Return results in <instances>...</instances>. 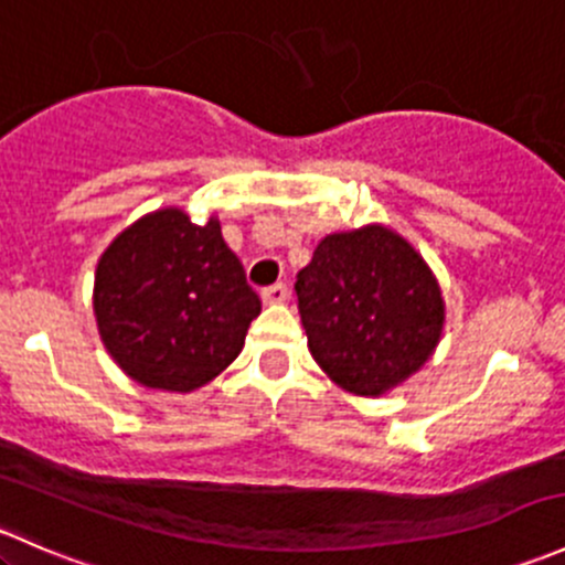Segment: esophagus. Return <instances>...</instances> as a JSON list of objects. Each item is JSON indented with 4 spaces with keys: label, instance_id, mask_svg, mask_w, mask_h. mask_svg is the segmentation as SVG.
Instances as JSON below:
<instances>
[{
    "label": "esophagus",
    "instance_id": "esophagus-1",
    "mask_svg": "<svg viewBox=\"0 0 565 565\" xmlns=\"http://www.w3.org/2000/svg\"><path fill=\"white\" fill-rule=\"evenodd\" d=\"M289 298V287L287 284H273V287H265L262 289V300H265L267 306H276V303H284V300Z\"/></svg>",
    "mask_w": 565,
    "mask_h": 565
}]
</instances>
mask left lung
Masks as SVG:
<instances>
[{"label":"left lung","instance_id":"1","mask_svg":"<svg viewBox=\"0 0 565 565\" xmlns=\"http://www.w3.org/2000/svg\"><path fill=\"white\" fill-rule=\"evenodd\" d=\"M295 292L319 369L355 396H380L418 372L446 324L435 273L383 224L319 241Z\"/></svg>","mask_w":565,"mask_h":565}]
</instances>
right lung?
I'll use <instances>...</instances> for the list:
<instances>
[{"label":"right lung","mask_w":565,"mask_h":565,"mask_svg":"<svg viewBox=\"0 0 565 565\" xmlns=\"http://www.w3.org/2000/svg\"><path fill=\"white\" fill-rule=\"evenodd\" d=\"M93 309L100 341L130 380L188 393L241 355L262 303L215 215L199 226L185 210L163 207L104 250Z\"/></svg>","instance_id":"add662e5"}]
</instances>
